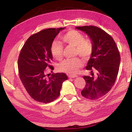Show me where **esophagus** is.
Here are the masks:
<instances>
[{
	"instance_id": "obj_1",
	"label": "esophagus",
	"mask_w": 132,
	"mask_h": 132,
	"mask_svg": "<svg viewBox=\"0 0 132 132\" xmlns=\"http://www.w3.org/2000/svg\"><path fill=\"white\" fill-rule=\"evenodd\" d=\"M68 77L69 78H75V77H77V75H68Z\"/></svg>"
}]
</instances>
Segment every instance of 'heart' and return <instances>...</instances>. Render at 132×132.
I'll list each match as a JSON object with an SVG mask.
<instances>
[{
	"instance_id": "heart-1",
	"label": "heart",
	"mask_w": 132,
	"mask_h": 132,
	"mask_svg": "<svg viewBox=\"0 0 132 132\" xmlns=\"http://www.w3.org/2000/svg\"><path fill=\"white\" fill-rule=\"evenodd\" d=\"M63 43L67 46L75 47V55H79L84 59H89L92 55L94 46L92 41L85 39L81 33L75 30L68 31L61 37ZM51 53L56 60H61L63 57V46L57 41H54L51 46ZM83 65V62L79 57L64 60L57 66L59 71L70 75L76 74Z\"/></svg>"
}]
</instances>
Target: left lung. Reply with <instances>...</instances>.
<instances>
[{"mask_svg":"<svg viewBox=\"0 0 132 132\" xmlns=\"http://www.w3.org/2000/svg\"><path fill=\"white\" fill-rule=\"evenodd\" d=\"M76 28L86 33L94 46L86 68L91 76H83L86 83L81 94L87 99L98 100L111 90L117 79L120 61L119 50L112 37L100 28L92 26Z\"/></svg>","mask_w":132,"mask_h":132,"instance_id":"left-lung-1","label":"left lung"}]
</instances>
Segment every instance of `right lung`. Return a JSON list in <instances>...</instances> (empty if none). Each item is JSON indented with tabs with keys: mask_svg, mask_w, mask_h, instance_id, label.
I'll return each instance as SVG.
<instances>
[{
	"mask_svg": "<svg viewBox=\"0 0 132 132\" xmlns=\"http://www.w3.org/2000/svg\"><path fill=\"white\" fill-rule=\"evenodd\" d=\"M64 28H48L28 38L22 48L18 59L19 77L31 97L42 103H50L59 97L65 73H52L48 77L46 68L51 65L52 56L51 46L60 31Z\"/></svg>",
	"mask_w": 132,
	"mask_h": 132,
	"instance_id": "add662e5",
	"label": "right lung"
}]
</instances>
